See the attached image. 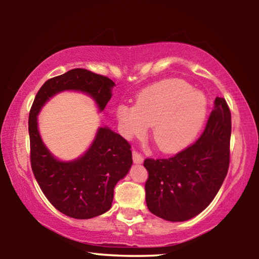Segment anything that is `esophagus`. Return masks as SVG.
<instances>
[{"instance_id":"34e87169","label":"esophagus","mask_w":259,"mask_h":259,"mask_svg":"<svg viewBox=\"0 0 259 259\" xmlns=\"http://www.w3.org/2000/svg\"><path fill=\"white\" fill-rule=\"evenodd\" d=\"M133 159H134L135 163H142L143 160H144V157H143L142 154H140L139 152L134 150V151H133Z\"/></svg>"}]
</instances>
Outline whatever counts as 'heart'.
<instances>
[{"label":"heart","mask_w":259,"mask_h":259,"mask_svg":"<svg viewBox=\"0 0 259 259\" xmlns=\"http://www.w3.org/2000/svg\"><path fill=\"white\" fill-rule=\"evenodd\" d=\"M207 98L192 90L187 82L166 78L147 87L136 98L135 106L116 108L119 128L126 139L143 138L153 125L152 138L163 153H177L190 145L202 126Z\"/></svg>","instance_id":"1"}]
</instances>
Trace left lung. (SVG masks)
I'll list each match as a JSON object with an SVG mask.
<instances>
[{"instance_id": "8db88e82", "label": "left lung", "mask_w": 259, "mask_h": 259, "mask_svg": "<svg viewBox=\"0 0 259 259\" xmlns=\"http://www.w3.org/2000/svg\"><path fill=\"white\" fill-rule=\"evenodd\" d=\"M231 129L229 105L216 97L195 143L168 159H145L146 204L152 213L184 222L208 207L229 171Z\"/></svg>"}]
</instances>
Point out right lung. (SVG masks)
I'll return each mask as SVG.
<instances>
[{"instance_id":"add662e5","label":"right lung","mask_w":259,"mask_h":259,"mask_svg":"<svg viewBox=\"0 0 259 259\" xmlns=\"http://www.w3.org/2000/svg\"><path fill=\"white\" fill-rule=\"evenodd\" d=\"M114 84L107 76L74 68L49 78L37 91L30 107L28 133L33 174L49 202L68 217L88 219L111 209L114 187L133 164L131 145L105 126L98 130L84 155L72 162H60L43 145L36 115L48 99L64 90L87 93L104 109L112 97Z\"/></svg>"}]
</instances>
